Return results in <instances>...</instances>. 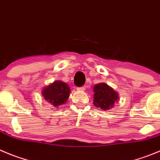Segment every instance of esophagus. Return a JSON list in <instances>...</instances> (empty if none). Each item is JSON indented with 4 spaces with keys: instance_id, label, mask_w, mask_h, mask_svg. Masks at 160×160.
<instances>
[{
    "instance_id": "34e87169",
    "label": "esophagus",
    "mask_w": 160,
    "mask_h": 160,
    "mask_svg": "<svg viewBox=\"0 0 160 160\" xmlns=\"http://www.w3.org/2000/svg\"><path fill=\"white\" fill-rule=\"evenodd\" d=\"M86 89V86H82L81 88H78V91H84Z\"/></svg>"
}]
</instances>
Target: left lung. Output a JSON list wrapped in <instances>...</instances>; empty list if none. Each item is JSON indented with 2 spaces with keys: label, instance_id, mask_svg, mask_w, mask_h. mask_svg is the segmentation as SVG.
<instances>
[{
  "label": "left lung",
  "instance_id": "1",
  "mask_svg": "<svg viewBox=\"0 0 160 160\" xmlns=\"http://www.w3.org/2000/svg\"><path fill=\"white\" fill-rule=\"evenodd\" d=\"M93 104L101 110L112 108L119 100L118 93L106 83L100 82L93 86Z\"/></svg>",
  "mask_w": 160,
  "mask_h": 160
}]
</instances>
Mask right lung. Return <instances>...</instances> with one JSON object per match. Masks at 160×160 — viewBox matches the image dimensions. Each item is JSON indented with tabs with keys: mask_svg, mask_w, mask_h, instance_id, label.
<instances>
[{
	"mask_svg": "<svg viewBox=\"0 0 160 160\" xmlns=\"http://www.w3.org/2000/svg\"><path fill=\"white\" fill-rule=\"evenodd\" d=\"M71 93V89L66 82L54 81L42 89V94L46 101L54 107L66 104Z\"/></svg>",
	"mask_w": 160,
	"mask_h": 160,
	"instance_id": "obj_1",
	"label": "right lung"
}]
</instances>
